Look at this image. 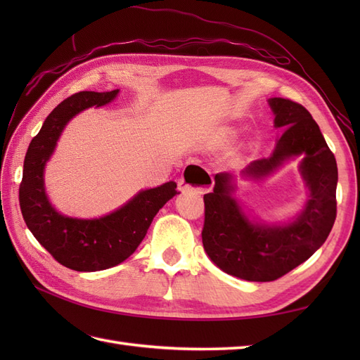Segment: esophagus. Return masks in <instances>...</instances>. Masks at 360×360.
<instances>
[{
	"mask_svg": "<svg viewBox=\"0 0 360 360\" xmlns=\"http://www.w3.org/2000/svg\"><path fill=\"white\" fill-rule=\"evenodd\" d=\"M178 186L182 193L186 192L202 193L213 186V179L202 167H200L198 164H190L187 165L184 174H182V178L179 179Z\"/></svg>",
	"mask_w": 360,
	"mask_h": 360,
	"instance_id": "34e87169",
	"label": "esophagus"
}]
</instances>
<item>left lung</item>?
Segmentation results:
<instances>
[{
	"mask_svg": "<svg viewBox=\"0 0 360 360\" xmlns=\"http://www.w3.org/2000/svg\"><path fill=\"white\" fill-rule=\"evenodd\" d=\"M274 127L283 129L269 158L250 162L241 176L263 179L286 160L303 156L298 165L309 196L298 215L281 224L250 219L233 196L235 176L215 174L204 195L205 254L221 271L248 281H274L314 254L330 235L338 212V164L309 111L289 98L272 97Z\"/></svg>",
	"mask_w": 360,
	"mask_h": 360,
	"instance_id": "obj_1",
	"label": "left lung"
}]
</instances>
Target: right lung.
<instances>
[{
    "instance_id": "add662e5",
    "label": "right lung",
    "mask_w": 360,
    "mask_h": 360,
    "mask_svg": "<svg viewBox=\"0 0 360 360\" xmlns=\"http://www.w3.org/2000/svg\"><path fill=\"white\" fill-rule=\"evenodd\" d=\"M119 89L108 93H82L68 97L46 117L25 158L20 184V207L26 226L37 241L60 264L79 272H96L119 263L134 254L147 235L153 218L179 192L176 182L141 190L127 204L108 215L80 219L62 215L52 207L44 190V167L56 150L60 134L74 116L91 106L112 102Z\"/></svg>"
}]
</instances>
